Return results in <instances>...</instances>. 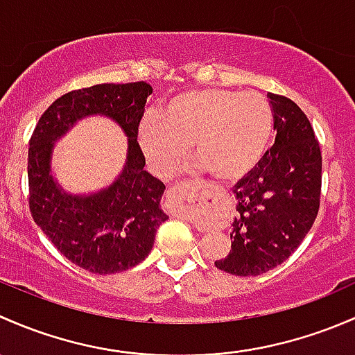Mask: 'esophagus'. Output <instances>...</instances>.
<instances>
[{
  "mask_svg": "<svg viewBox=\"0 0 355 355\" xmlns=\"http://www.w3.org/2000/svg\"><path fill=\"white\" fill-rule=\"evenodd\" d=\"M167 198L171 200L179 211H189L191 205L196 202V200H203V198H210V196H203L198 195L195 191L193 186H189L188 182H179V184L174 186V188L169 189L167 193Z\"/></svg>",
  "mask_w": 355,
  "mask_h": 355,
  "instance_id": "34e87169",
  "label": "esophagus"
}]
</instances>
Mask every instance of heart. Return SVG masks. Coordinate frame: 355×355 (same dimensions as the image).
I'll return each mask as SVG.
<instances>
[{"instance_id":"heart-1","label":"heart","mask_w":355,"mask_h":355,"mask_svg":"<svg viewBox=\"0 0 355 355\" xmlns=\"http://www.w3.org/2000/svg\"><path fill=\"white\" fill-rule=\"evenodd\" d=\"M273 116L258 94L188 90L171 97L141 124L140 145L157 173H174L193 145L196 164L220 182L244 179L268 148Z\"/></svg>"}]
</instances>
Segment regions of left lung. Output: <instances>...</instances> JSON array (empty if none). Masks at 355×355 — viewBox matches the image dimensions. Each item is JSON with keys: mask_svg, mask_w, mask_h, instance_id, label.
Segmentation results:
<instances>
[{"mask_svg": "<svg viewBox=\"0 0 355 355\" xmlns=\"http://www.w3.org/2000/svg\"><path fill=\"white\" fill-rule=\"evenodd\" d=\"M268 97L275 144L234 186L231 251L215 261L218 270L239 277L259 275L286 261L320 210L321 150L311 123L291 98Z\"/></svg>", "mask_w": 355, "mask_h": 355, "instance_id": "obj_1", "label": "left lung"}]
</instances>
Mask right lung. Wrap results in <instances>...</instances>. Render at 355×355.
<instances>
[{"label":"right lung","mask_w":355,"mask_h":355,"mask_svg":"<svg viewBox=\"0 0 355 355\" xmlns=\"http://www.w3.org/2000/svg\"><path fill=\"white\" fill-rule=\"evenodd\" d=\"M152 87L145 82L101 83L73 90L53 102L39 119L28 147V207L35 224L63 257L97 275L131 268L150 253L159 225L162 181L148 174L138 145V126ZM105 115L128 137L127 164L112 185L90 196H71L50 171L53 144L76 121Z\"/></svg>","instance_id":"1"}]
</instances>
